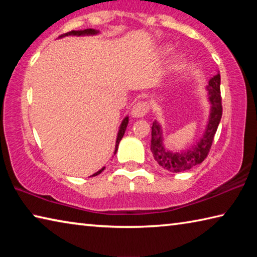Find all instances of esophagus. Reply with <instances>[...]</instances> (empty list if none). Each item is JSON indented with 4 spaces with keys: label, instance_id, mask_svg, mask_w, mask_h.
Listing matches in <instances>:
<instances>
[{
    "label": "esophagus",
    "instance_id": "34e87169",
    "mask_svg": "<svg viewBox=\"0 0 257 257\" xmlns=\"http://www.w3.org/2000/svg\"><path fill=\"white\" fill-rule=\"evenodd\" d=\"M147 111H149V104L146 102H139L133 106L132 116H134V118H143Z\"/></svg>",
    "mask_w": 257,
    "mask_h": 257
}]
</instances>
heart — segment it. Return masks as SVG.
<instances>
[{"label":"heart","instance_id":"obj_1","mask_svg":"<svg viewBox=\"0 0 257 257\" xmlns=\"http://www.w3.org/2000/svg\"><path fill=\"white\" fill-rule=\"evenodd\" d=\"M164 52H168V50H164ZM177 62H178V61H177Z\"/></svg>","mask_w":257,"mask_h":257}]
</instances>
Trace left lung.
Listing matches in <instances>:
<instances>
[{
	"instance_id": "1",
	"label": "left lung",
	"mask_w": 257,
	"mask_h": 257,
	"mask_svg": "<svg viewBox=\"0 0 257 257\" xmlns=\"http://www.w3.org/2000/svg\"><path fill=\"white\" fill-rule=\"evenodd\" d=\"M220 81L221 78L219 71L208 81L206 92L211 108L206 128L203 136L189 149L180 152H172L165 149L163 144L162 127L158 121H154L153 125H152L151 151L160 167L170 172H182L194 168L195 165L202 163L206 159L211 149L213 138H214L216 133L217 125H219L221 116H222Z\"/></svg>"
}]
</instances>
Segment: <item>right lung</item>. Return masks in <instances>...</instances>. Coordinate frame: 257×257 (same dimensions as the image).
Segmentation results:
<instances>
[{"label":"right lung","mask_w":257,"mask_h":257,"mask_svg":"<svg viewBox=\"0 0 257 257\" xmlns=\"http://www.w3.org/2000/svg\"><path fill=\"white\" fill-rule=\"evenodd\" d=\"M97 34H99L98 30H95V29H92V28H88V29H84V30H71V32L66 33V34H63V35H61V36H59V38L66 37V36H93V35H97ZM128 122H129V118H128V115H127V116H124V119L122 120V122H121L120 127H119L118 135H116L114 154L116 153V151H118L119 143H120V141H121V139H122V137H123L125 129H127ZM104 169H105V168H102L101 170H98L97 172H95L94 175H92L90 177H95V176L99 175V173H101V172L104 170Z\"/></svg>","instance_id":"obj_1"}]
</instances>
